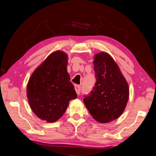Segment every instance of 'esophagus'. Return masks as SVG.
<instances>
[{
	"instance_id": "34e87169",
	"label": "esophagus",
	"mask_w": 156,
	"mask_h": 156,
	"mask_svg": "<svg viewBox=\"0 0 156 156\" xmlns=\"http://www.w3.org/2000/svg\"><path fill=\"white\" fill-rule=\"evenodd\" d=\"M75 90H76V93H77L78 95L80 94V90H81V86L78 85H75Z\"/></svg>"
}]
</instances>
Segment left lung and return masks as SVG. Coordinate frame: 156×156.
Wrapping results in <instances>:
<instances>
[{"mask_svg":"<svg viewBox=\"0 0 156 156\" xmlns=\"http://www.w3.org/2000/svg\"><path fill=\"white\" fill-rule=\"evenodd\" d=\"M96 83L84 103L95 120L110 122L122 115L129 97L126 79L109 54H96L94 60Z\"/></svg>","mask_w":156,"mask_h":156,"instance_id":"8db88e82","label":"left lung"}]
</instances>
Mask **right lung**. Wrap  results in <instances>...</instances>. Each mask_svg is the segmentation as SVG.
<instances>
[{"instance_id":"obj_1","label":"right lung","mask_w":156,"mask_h":156,"mask_svg":"<svg viewBox=\"0 0 156 156\" xmlns=\"http://www.w3.org/2000/svg\"><path fill=\"white\" fill-rule=\"evenodd\" d=\"M67 60L64 52L51 53L32 74L27 86L32 110L48 122L59 119L69 101L77 97L66 71Z\"/></svg>"}]
</instances>
